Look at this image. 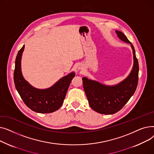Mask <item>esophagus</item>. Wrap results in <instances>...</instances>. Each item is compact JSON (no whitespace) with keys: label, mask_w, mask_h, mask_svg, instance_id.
Returning a JSON list of instances; mask_svg holds the SVG:
<instances>
[{"label":"esophagus","mask_w":154,"mask_h":154,"mask_svg":"<svg viewBox=\"0 0 154 154\" xmlns=\"http://www.w3.org/2000/svg\"><path fill=\"white\" fill-rule=\"evenodd\" d=\"M78 69L79 70H82L83 69V67L81 66V65H80V66H79V67H78Z\"/></svg>","instance_id":"34e87169"}]
</instances>
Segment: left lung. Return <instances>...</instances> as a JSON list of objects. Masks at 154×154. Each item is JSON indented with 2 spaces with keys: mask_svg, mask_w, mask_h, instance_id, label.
<instances>
[{
  "mask_svg": "<svg viewBox=\"0 0 154 154\" xmlns=\"http://www.w3.org/2000/svg\"><path fill=\"white\" fill-rule=\"evenodd\" d=\"M122 41L130 44L132 49L134 65L129 75L122 82L114 85H107L83 77L84 89L91 107L101 114H114L122 109L134 95L138 84L139 62L135 48L122 32L116 30Z\"/></svg>",
  "mask_w": 154,
  "mask_h": 154,
  "instance_id": "obj_1",
  "label": "left lung"
}]
</instances>
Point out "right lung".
I'll return each instance as SVG.
<instances>
[{
	"instance_id": "obj_1",
	"label": "right lung",
	"mask_w": 154,
	"mask_h": 154,
	"mask_svg": "<svg viewBox=\"0 0 154 154\" xmlns=\"http://www.w3.org/2000/svg\"><path fill=\"white\" fill-rule=\"evenodd\" d=\"M25 45L18 52L15 59L14 80L16 89L26 106L37 113L47 114L57 110L63 102L68 88L75 72L60 79L49 88L40 89L31 85L23 78L21 70V59Z\"/></svg>"
}]
</instances>
